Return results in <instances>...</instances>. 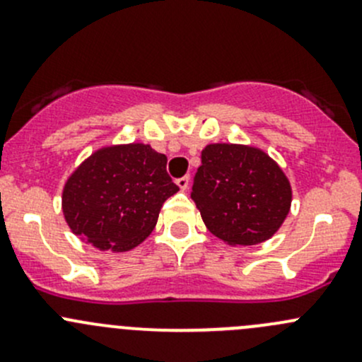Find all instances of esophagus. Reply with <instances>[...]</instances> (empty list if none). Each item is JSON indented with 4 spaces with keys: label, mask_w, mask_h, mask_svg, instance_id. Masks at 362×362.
<instances>
[{
    "label": "esophagus",
    "mask_w": 362,
    "mask_h": 362,
    "mask_svg": "<svg viewBox=\"0 0 362 362\" xmlns=\"http://www.w3.org/2000/svg\"><path fill=\"white\" fill-rule=\"evenodd\" d=\"M189 182H191V178H189V175H185V177L177 178L178 189H180V191H187V189H189Z\"/></svg>",
    "instance_id": "esophagus-1"
}]
</instances>
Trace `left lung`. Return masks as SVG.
<instances>
[{
	"label": "left lung",
	"mask_w": 362,
	"mask_h": 362,
	"mask_svg": "<svg viewBox=\"0 0 362 362\" xmlns=\"http://www.w3.org/2000/svg\"><path fill=\"white\" fill-rule=\"evenodd\" d=\"M191 198L217 238L229 245H255L282 226L291 208V185L264 152L214 144L203 148Z\"/></svg>",
	"instance_id": "obj_1"
}]
</instances>
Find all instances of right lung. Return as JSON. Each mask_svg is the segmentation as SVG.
Here are the masks:
<instances>
[{"mask_svg": "<svg viewBox=\"0 0 362 362\" xmlns=\"http://www.w3.org/2000/svg\"><path fill=\"white\" fill-rule=\"evenodd\" d=\"M166 160L144 144L94 152L64 185L63 211L71 231L103 250L140 245L163 203L178 191Z\"/></svg>", "mask_w": 362, "mask_h": 362, "instance_id": "right-lung-1", "label": "right lung"}]
</instances>
